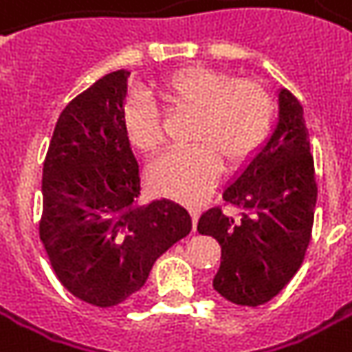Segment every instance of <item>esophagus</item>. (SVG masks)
I'll return each instance as SVG.
<instances>
[{
    "mask_svg": "<svg viewBox=\"0 0 352 352\" xmlns=\"http://www.w3.org/2000/svg\"><path fill=\"white\" fill-rule=\"evenodd\" d=\"M188 212H190V216H192V222L197 224V220H199V216H200L199 206H190V208H188Z\"/></svg>",
    "mask_w": 352,
    "mask_h": 352,
    "instance_id": "34e87169",
    "label": "esophagus"
}]
</instances>
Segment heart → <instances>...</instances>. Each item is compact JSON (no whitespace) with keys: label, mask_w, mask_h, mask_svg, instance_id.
<instances>
[{"label":"heart","mask_w":352,"mask_h":352,"mask_svg":"<svg viewBox=\"0 0 352 352\" xmlns=\"http://www.w3.org/2000/svg\"><path fill=\"white\" fill-rule=\"evenodd\" d=\"M165 107L192 113L188 130L192 146L175 150L150 167L155 192L177 200H199L216 185L222 162L236 169L249 162L269 140L276 120V101L259 81L190 66L177 69L157 89ZM122 126L128 142L144 155H157L164 148L160 113L150 101L126 104Z\"/></svg>","instance_id":"b5f03b06"}]
</instances>
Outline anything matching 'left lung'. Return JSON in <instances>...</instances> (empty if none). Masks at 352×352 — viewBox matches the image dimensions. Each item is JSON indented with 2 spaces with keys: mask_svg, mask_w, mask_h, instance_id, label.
I'll return each instance as SVG.
<instances>
[{
  "mask_svg": "<svg viewBox=\"0 0 352 352\" xmlns=\"http://www.w3.org/2000/svg\"><path fill=\"white\" fill-rule=\"evenodd\" d=\"M308 138L302 104L280 89L273 134L224 190L241 220L220 208L200 216L199 234L212 236L222 248L214 290L237 306L269 302L304 261L318 200Z\"/></svg>",
  "mask_w": 352,
  "mask_h": 352,
  "instance_id": "obj_1",
  "label": "left lung"
}]
</instances>
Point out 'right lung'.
I'll list each match as a JSON object with an SVG mask.
<instances>
[{
    "instance_id": "add662e5",
    "label": "right lung",
    "mask_w": 352,
    "mask_h": 352,
    "mask_svg": "<svg viewBox=\"0 0 352 352\" xmlns=\"http://www.w3.org/2000/svg\"><path fill=\"white\" fill-rule=\"evenodd\" d=\"M128 78L107 74L67 103L43 167L41 241L67 292L99 308L138 292L157 257L192 230L173 200L138 202V162L122 126Z\"/></svg>"
}]
</instances>
